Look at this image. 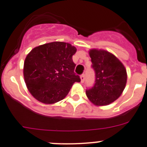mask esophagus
<instances>
[{
	"instance_id": "1",
	"label": "esophagus",
	"mask_w": 147,
	"mask_h": 147,
	"mask_svg": "<svg viewBox=\"0 0 147 147\" xmlns=\"http://www.w3.org/2000/svg\"><path fill=\"white\" fill-rule=\"evenodd\" d=\"M80 79H81L82 82H84V81H85V75L82 74L81 76H80Z\"/></svg>"
}]
</instances>
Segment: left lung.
Segmentation results:
<instances>
[{
  "label": "left lung",
  "instance_id": "8db88e82",
  "mask_svg": "<svg viewBox=\"0 0 147 147\" xmlns=\"http://www.w3.org/2000/svg\"><path fill=\"white\" fill-rule=\"evenodd\" d=\"M92 67L96 73V83L86 90L88 99L96 106L113 103L122 94L127 84V70L115 55L107 51H89Z\"/></svg>",
  "mask_w": 147,
  "mask_h": 147
}]
</instances>
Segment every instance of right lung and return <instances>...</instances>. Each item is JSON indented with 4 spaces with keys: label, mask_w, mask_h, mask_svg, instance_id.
<instances>
[{
    "label": "right lung",
    "mask_w": 147,
    "mask_h": 147,
    "mask_svg": "<svg viewBox=\"0 0 147 147\" xmlns=\"http://www.w3.org/2000/svg\"><path fill=\"white\" fill-rule=\"evenodd\" d=\"M76 47L64 42H52L34 48L24 61L23 76L28 91L40 102L51 105L69 93L80 82L72 57Z\"/></svg>",
    "instance_id": "right-lung-1"
}]
</instances>
